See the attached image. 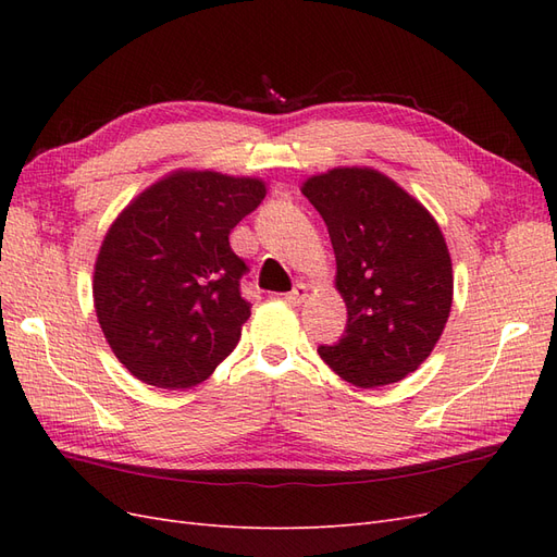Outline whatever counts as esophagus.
I'll use <instances>...</instances> for the list:
<instances>
[{
	"label": "esophagus",
	"instance_id": "esophagus-1",
	"mask_svg": "<svg viewBox=\"0 0 557 557\" xmlns=\"http://www.w3.org/2000/svg\"><path fill=\"white\" fill-rule=\"evenodd\" d=\"M309 290H311L309 283H301V281H299V283L295 285V288H293L288 295H285V299H288L293 307H299L301 301H305V299L309 297Z\"/></svg>",
	"mask_w": 557,
	"mask_h": 557
}]
</instances>
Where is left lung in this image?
I'll list each match as a JSON object with an SVG mask.
<instances>
[{"label": "left lung", "instance_id": "obj_1", "mask_svg": "<svg viewBox=\"0 0 557 557\" xmlns=\"http://www.w3.org/2000/svg\"><path fill=\"white\" fill-rule=\"evenodd\" d=\"M323 215L334 288L348 327L320 346L334 374L358 387L407 379L434 350L453 305V262L434 215L374 166H334L301 183Z\"/></svg>", "mask_w": 557, "mask_h": 557}]
</instances>
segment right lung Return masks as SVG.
<instances>
[{
  "label": "right lung",
  "instance_id": "right-lung-1",
  "mask_svg": "<svg viewBox=\"0 0 557 557\" xmlns=\"http://www.w3.org/2000/svg\"><path fill=\"white\" fill-rule=\"evenodd\" d=\"M267 183L213 170L164 174L113 218L99 246L92 301L113 356L141 383L185 391L242 339L250 305L230 232Z\"/></svg>",
  "mask_w": 557,
  "mask_h": 557
}]
</instances>
